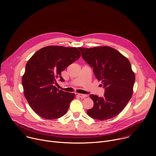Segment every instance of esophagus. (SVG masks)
I'll use <instances>...</instances> for the list:
<instances>
[{
    "label": "esophagus",
    "instance_id": "34e87169",
    "mask_svg": "<svg viewBox=\"0 0 156 156\" xmlns=\"http://www.w3.org/2000/svg\"><path fill=\"white\" fill-rule=\"evenodd\" d=\"M78 96H79L80 98H86L87 96L86 95V94H76Z\"/></svg>",
    "mask_w": 156,
    "mask_h": 156
}]
</instances>
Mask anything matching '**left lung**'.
Masks as SVG:
<instances>
[{
    "instance_id": "left-lung-1",
    "label": "left lung",
    "mask_w": 156,
    "mask_h": 156,
    "mask_svg": "<svg viewBox=\"0 0 156 156\" xmlns=\"http://www.w3.org/2000/svg\"><path fill=\"white\" fill-rule=\"evenodd\" d=\"M82 58L93 68L96 78L101 81L105 93L103 97L90 94L94 102L87 111L93 119L105 120L119 114L133 94L135 75L129 61L116 49L101 46L78 48Z\"/></svg>"
}]
</instances>
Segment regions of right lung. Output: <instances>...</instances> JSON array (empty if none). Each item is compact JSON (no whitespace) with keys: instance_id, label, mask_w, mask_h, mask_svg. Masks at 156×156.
Segmentation results:
<instances>
[{"instance_id":"right-lung-1","label":"right lung","mask_w":156,"mask_h":156,"mask_svg":"<svg viewBox=\"0 0 156 156\" xmlns=\"http://www.w3.org/2000/svg\"><path fill=\"white\" fill-rule=\"evenodd\" d=\"M81 53L76 48L50 46L43 48L30 58L22 77L25 98L40 117L49 120L63 116L75 93L59 90L54 86L61 72L78 60Z\"/></svg>"}]
</instances>
